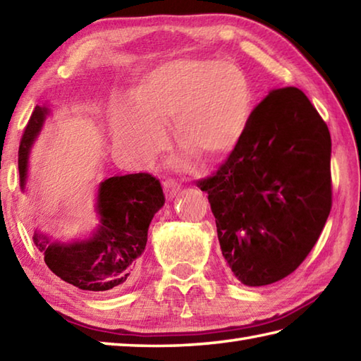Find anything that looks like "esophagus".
<instances>
[{
    "mask_svg": "<svg viewBox=\"0 0 361 361\" xmlns=\"http://www.w3.org/2000/svg\"><path fill=\"white\" fill-rule=\"evenodd\" d=\"M162 186H164V192L167 195V199H173V197L178 194V190H180V183L175 180H166L164 183H162Z\"/></svg>",
    "mask_w": 361,
    "mask_h": 361,
    "instance_id": "obj_1",
    "label": "esophagus"
}]
</instances>
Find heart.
<instances>
[{"label": "heart", "instance_id": "b5f03b06", "mask_svg": "<svg viewBox=\"0 0 361 361\" xmlns=\"http://www.w3.org/2000/svg\"><path fill=\"white\" fill-rule=\"evenodd\" d=\"M133 106L112 112L117 142L148 159L164 142L173 120L180 147L204 162H216L235 148L249 128L253 95L245 73L235 63L181 58L154 67L133 90Z\"/></svg>", "mask_w": 361, "mask_h": 361}]
</instances>
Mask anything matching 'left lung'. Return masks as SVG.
<instances>
[{
  "mask_svg": "<svg viewBox=\"0 0 361 361\" xmlns=\"http://www.w3.org/2000/svg\"><path fill=\"white\" fill-rule=\"evenodd\" d=\"M327 123L298 87L269 92L208 192L225 263L247 286L288 277L319 239L331 209Z\"/></svg>",
  "mask_w": 361,
  "mask_h": 361,
  "instance_id": "left-lung-1",
  "label": "left lung"
}]
</instances>
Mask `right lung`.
Masks as SVG:
<instances>
[{
  "label": "right lung",
  "instance_id": "right-lung-1",
  "mask_svg": "<svg viewBox=\"0 0 361 361\" xmlns=\"http://www.w3.org/2000/svg\"><path fill=\"white\" fill-rule=\"evenodd\" d=\"M47 114V108L35 106L21 136L18 148L21 189L25 188L31 145ZM164 202L161 183L150 173L111 176L98 189L100 227L94 236L86 241L62 244L34 233V244L45 253L49 271L61 280L84 291H117L128 283L136 269L137 258L147 244L148 225Z\"/></svg>",
  "mask_w": 361,
  "mask_h": 361
}]
</instances>
